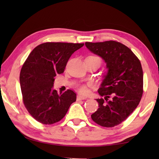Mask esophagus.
<instances>
[{
  "label": "esophagus",
  "mask_w": 159,
  "mask_h": 159,
  "mask_svg": "<svg viewBox=\"0 0 159 159\" xmlns=\"http://www.w3.org/2000/svg\"><path fill=\"white\" fill-rule=\"evenodd\" d=\"M85 99H87V97L81 96V95L77 96V100H85Z\"/></svg>",
  "instance_id": "34e87169"
}]
</instances>
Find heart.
Masks as SVG:
<instances>
[{
    "mask_svg": "<svg viewBox=\"0 0 159 159\" xmlns=\"http://www.w3.org/2000/svg\"><path fill=\"white\" fill-rule=\"evenodd\" d=\"M92 85L89 84V85H86V84H80V85H77V89L79 90V92L83 94H86L88 93L89 89H88V86H91Z\"/></svg>",
    "mask_w": 159,
    "mask_h": 159,
    "instance_id": "heart-1",
    "label": "heart"
}]
</instances>
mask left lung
I'll return each mask as SVG.
<instances>
[{
    "instance_id": "8db88e82",
    "label": "left lung",
    "mask_w": 159,
    "mask_h": 159,
    "mask_svg": "<svg viewBox=\"0 0 159 159\" xmlns=\"http://www.w3.org/2000/svg\"><path fill=\"white\" fill-rule=\"evenodd\" d=\"M90 51L100 56L107 63L100 95L96 99L99 108L92 120L101 126H117L129 117L139 104L143 92V74L138 57L123 43L116 41L86 42Z\"/></svg>"
}]
</instances>
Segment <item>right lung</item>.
Masks as SVG:
<instances>
[{"instance_id": "right-lung-1", "label": "right lung", "mask_w": 159, "mask_h": 159, "mask_svg": "<svg viewBox=\"0 0 159 159\" xmlns=\"http://www.w3.org/2000/svg\"><path fill=\"white\" fill-rule=\"evenodd\" d=\"M84 43L46 42L36 46L20 74L22 101L31 116L43 124L58 122L76 100V93L53 90L57 74L64 72L71 55Z\"/></svg>"}]
</instances>
